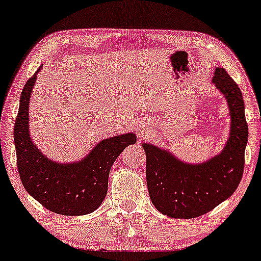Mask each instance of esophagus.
<instances>
[{
  "mask_svg": "<svg viewBox=\"0 0 261 261\" xmlns=\"http://www.w3.org/2000/svg\"><path fill=\"white\" fill-rule=\"evenodd\" d=\"M144 130H145V129H143V127H142V131H144Z\"/></svg>",
  "mask_w": 261,
  "mask_h": 261,
  "instance_id": "esophagus-1",
  "label": "esophagus"
}]
</instances>
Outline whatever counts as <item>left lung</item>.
<instances>
[{
    "label": "left lung",
    "mask_w": 261,
    "mask_h": 261,
    "mask_svg": "<svg viewBox=\"0 0 261 261\" xmlns=\"http://www.w3.org/2000/svg\"><path fill=\"white\" fill-rule=\"evenodd\" d=\"M213 84L224 95L230 115V134L218 154L189 164L171 151L144 143L146 182L156 210L168 217L188 220L209 213L229 198L241 182L249 127L242 90L224 68L214 72Z\"/></svg>",
    "instance_id": "obj_1"
}]
</instances>
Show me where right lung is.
Segmentation results:
<instances>
[{
  "label": "right lung",
  "instance_id": "add662e5",
  "mask_svg": "<svg viewBox=\"0 0 261 261\" xmlns=\"http://www.w3.org/2000/svg\"><path fill=\"white\" fill-rule=\"evenodd\" d=\"M38 71L27 81L19 98L14 142L20 181L30 195L49 212L65 216L93 213L108 192L110 168L124 148L136 144L134 132L114 136L97 143L85 158L58 163L44 154L30 137L29 105Z\"/></svg>",
  "mask_w": 261,
  "mask_h": 261
}]
</instances>
